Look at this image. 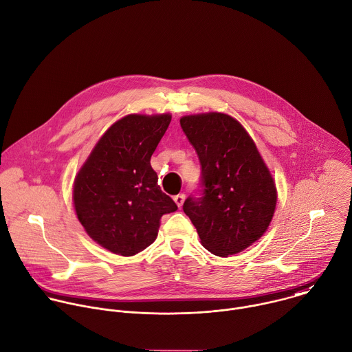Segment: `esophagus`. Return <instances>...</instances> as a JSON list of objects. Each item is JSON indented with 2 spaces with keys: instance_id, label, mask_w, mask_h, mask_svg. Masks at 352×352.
Segmentation results:
<instances>
[{
  "instance_id": "34e87169",
  "label": "esophagus",
  "mask_w": 352,
  "mask_h": 352,
  "mask_svg": "<svg viewBox=\"0 0 352 352\" xmlns=\"http://www.w3.org/2000/svg\"><path fill=\"white\" fill-rule=\"evenodd\" d=\"M174 201H175V204H177L178 207H182V204H184V201H185V195H184V193H179V195L174 196Z\"/></svg>"
}]
</instances>
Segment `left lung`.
I'll return each instance as SVG.
<instances>
[{
	"instance_id": "obj_1",
	"label": "left lung",
	"mask_w": 352,
	"mask_h": 352,
	"mask_svg": "<svg viewBox=\"0 0 352 352\" xmlns=\"http://www.w3.org/2000/svg\"><path fill=\"white\" fill-rule=\"evenodd\" d=\"M181 127L201 164L203 196L184 212L203 247L217 256L239 254L267 230L277 204L270 170L243 124L222 112L186 115Z\"/></svg>"
}]
</instances>
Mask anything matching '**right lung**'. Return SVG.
I'll return each mask as SVG.
<instances>
[{
	"instance_id": "1",
	"label": "right lung",
	"mask_w": 352,
	"mask_h": 352,
	"mask_svg": "<svg viewBox=\"0 0 352 352\" xmlns=\"http://www.w3.org/2000/svg\"><path fill=\"white\" fill-rule=\"evenodd\" d=\"M170 113H131L97 141L74 181L72 200L86 233L105 250L133 256L157 237L160 218L178 210L157 185L151 156Z\"/></svg>"
}]
</instances>
